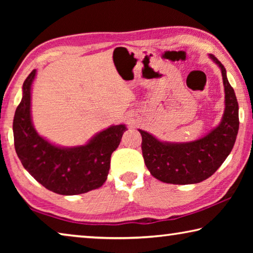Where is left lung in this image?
Returning <instances> with one entry per match:
<instances>
[{
    "instance_id": "8db88e82",
    "label": "left lung",
    "mask_w": 253,
    "mask_h": 253,
    "mask_svg": "<svg viewBox=\"0 0 253 253\" xmlns=\"http://www.w3.org/2000/svg\"><path fill=\"white\" fill-rule=\"evenodd\" d=\"M220 67L225 93V108L221 123L202 138L187 143L161 142L149 132L142 135V151L146 168L154 177L169 184H195L209 178L223 164L237 139L239 105L226 78L223 65L210 54Z\"/></svg>"
}]
</instances>
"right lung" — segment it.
I'll list each match as a JSON object with an SVG mask.
<instances>
[{
	"mask_svg": "<svg viewBox=\"0 0 253 253\" xmlns=\"http://www.w3.org/2000/svg\"><path fill=\"white\" fill-rule=\"evenodd\" d=\"M34 69L23 83L22 100L13 119L14 147L23 168L49 191L61 195L87 193L107 179L111 154L118 147L125 125L110 126L83 146L60 147L34 129L31 118V87Z\"/></svg>",
	"mask_w": 253,
	"mask_h": 253,
	"instance_id": "right-lung-1",
	"label": "right lung"
}]
</instances>
